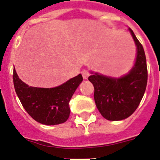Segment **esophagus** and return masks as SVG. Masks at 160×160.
<instances>
[{
    "mask_svg": "<svg viewBox=\"0 0 160 160\" xmlns=\"http://www.w3.org/2000/svg\"><path fill=\"white\" fill-rule=\"evenodd\" d=\"M82 78L84 79H87L88 78V77L90 76V72L87 69H82Z\"/></svg>",
    "mask_w": 160,
    "mask_h": 160,
    "instance_id": "34e87169",
    "label": "esophagus"
}]
</instances>
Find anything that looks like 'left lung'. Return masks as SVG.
<instances>
[{
  "instance_id": "obj_1",
  "label": "left lung",
  "mask_w": 160,
  "mask_h": 160,
  "mask_svg": "<svg viewBox=\"0 0 160 160\" xmlns=\"http://www.w3.org/2000/svg\"><path fill=\"white\" fill-rule=\"evenodd\" d=\"M137 45L134 67L121 78H112L95 73L88 79L94 86L95 104L105 119L121 121L135 112L145 93L147 84V66L142 45L129 29Z\"/></svg>"
}]
</instances>
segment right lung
<instances>
[{
  "mask_svg": "<svg viewBox=\"0 0 160 160\" xmlns=\"http://www.w3.org/2000/svg\"><path fill=\"white\" fill-rule=\"evenodd\" d=\"M13 86L19 100L27 113L38 122L48 125H59L68 120L70 113L69 100L82 76L78 74L54 88L28 87L13 72Z\"/></svg>",
  "mask_w": 160,
  "mask_h": 160,
  "instance_id": "1",
  "label": "right lung"
}]
</instances>
